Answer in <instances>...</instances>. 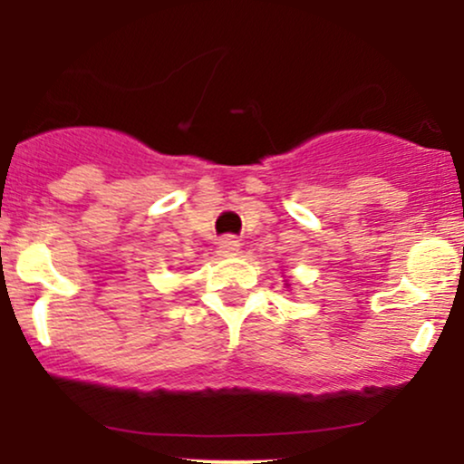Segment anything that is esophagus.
Masks as SVG:
<instances>
[{"label":"esophagus","instance_id":"1","mask_svg":"<svg viewBox=\"0 0 464 464\" xmlns=\"http://www.w3.org/2000/svg\"><path fill=\"white\" fill-rule=\"evenodd\" d=\"M237 250H239L237 239H233V237L220 239V253H225V255H236Z\"/></svg>","mask_w":464,"mask_h":464}]
</instances>
